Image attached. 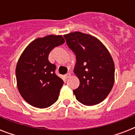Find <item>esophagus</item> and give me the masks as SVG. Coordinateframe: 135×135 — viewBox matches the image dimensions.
Masks as SVG:
<instances>
[{"label": "esophagus", "instance_id": "1", "mask_svg": "<svg viewBox=\"0 0 135 135\" xmlns=\"http://www.w3.org/2000/svg\"><path fill=\"white\" fill-rule=\"evenodd\" d=\"M65 76H66V78H70V77H71V74H70V73H68V74H66Z\"/></svg>", "mask_w": 135, "mask_h": 135}]
</instances>
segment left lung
Instances as JSON below:
<instances>
[{"label":"left lung","instance_id":"left-lung-1","mask_svg":"<svg viewBox=\"0 0 135 135\" xmlns=\"http://www.w3.org/2000/svg\"><path fill=\"white\" fill-rule=\"evenodd\" d=\"M64 37L76 55L74 72L80 80L78 88L74 90L76 99L87 106L102 102L114 84L115 66L110 53L91 35L76 31Z\"/></svg>","mask_w":135,"mask_h":135}]
</instances>
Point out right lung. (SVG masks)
Wrapping results in <instances>:
<instances>
[{
	"mask_svg": "<svg viewBox=\"0 0 135 135\" xmlns=\"http://www.w3.org/2000/svg\"><path fill=\"white\" fill-rule=\"evenodd\" d=\"M65 42L61 36L38 38L26 47L16 66L18 90L24 99L36 108L44 109L57 102L64 81L55 74L56 66L48 60L55 47Z\"/></svg>",
	"mask_w": 135,
	"mask_h": 135,
	"instance_id": "obj_1",
	"label": "right lung"
}]
</instances>
